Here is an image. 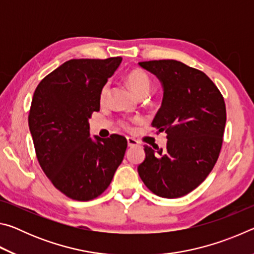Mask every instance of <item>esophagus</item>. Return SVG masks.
<instances>
[{
	"mask_svg": "<svg viewBox=\"0 0 254 254\" xmlns=\"http://www.w3.org/2000/svg\"><path fill=\"white\" fill-rule=\"evenodd\" d=\"M127 145H128V147H130V148L136 147V145L140 144L139 141L135 140V139H133V137H131V136H127Z\"/></svg>",
	"mask_w": 254,
	"mask_h": 254,
	"instance_id": "obj_1",
	"label": "esophagus"
}]
</instances>
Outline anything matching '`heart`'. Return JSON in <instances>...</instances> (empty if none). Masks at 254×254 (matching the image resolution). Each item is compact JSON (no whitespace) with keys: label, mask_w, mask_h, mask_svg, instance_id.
<instances>
[{"label":"heart","mask_w":254,"mask_h":254,"mask_svg":"<svg viewBox=\"0 0 254 254\" xmlns=\"http://www.w3.org/2000/svg\"><path fill=\"white\" fill-rule=\"evenodd\" d=\"M127 85L128 87L131 88V91L134 93L137 97H139L140 95H142V94L149 93L150 86H151V81H150L149 76L145 74L144 71L140 69H135V70H132L130 74H128ZM109 89H110L109 84H105L102 87L101 94H100V101L102 103L105 102L107 94H109ZM123 126H126V124L123 123Z\"/></svg>","instance_id":"1"}]
</instances>
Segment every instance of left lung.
Masks as SVG:
<instances>
[{
  "mask_svg": "<svg viewBox=\"0 0 254 254\" xmlns=\"http://www.w3.org/2000/svg\"><path fill=\"white\" fill-rule=\"evenodd\" d=\"M139 66L157 77L162 102L151 126L167 133V148L144 145L137 173L163 198L187 195L204 182L217 161L226 123L224 98L203 71L177 60H150Z\"/></svg>",
  "mask_w": 254,
  "mask_h": 254,
  "instance_id": "obj_1",
  "label": "left lung"
}]
</instances>
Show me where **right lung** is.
Returning a JSON list of instances; mask_svg holds the SVG:
<instances>
[{"label": "right lung", "mask_w": 254, "mask_h": 254, "mask_svg": "<svg viewBox=\"0 0 254 254\" xmlns=\"http://www.w3.org/2000/svg\"><path fill=\"white\" fill-rule=\"evenodd\" d=\"M121 62L122 57L68 60L34 91L29 128L38 161L54 186L71 199L100 196L124 158L126 137H91L88 122L100 111L102 87Z\"/></svg>", "instance_id": "1"}]
</instances>
